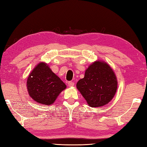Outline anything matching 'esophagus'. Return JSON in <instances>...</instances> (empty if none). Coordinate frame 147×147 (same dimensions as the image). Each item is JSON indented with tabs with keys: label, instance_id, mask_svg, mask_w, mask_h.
Instances as JSON below:
<instances>
[{
	"label": "esophagus",
	"instance_id": "34e87169",
	"mask_svg": "<svg viewBox=\"0 0 147 147\" xmlns=\"http://www.w3.org/2000/svg\"><path fill=\"white\" fill-rule=\"evenodd\" d=\"M74 85V83L73 82H68V86H73Z\"/></svg>",
	"mask_w": 147,
	"mask_h": 147
}]
</instances>
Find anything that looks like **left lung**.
I'll list each match as a JSON object with an SVG mask.
<instances>
[{"label": "left lung", "instance_id": "1", "mask_svg": "<svg viewBox=\"0 0 147 147\" xmlns=\"http://www.w3.org/2000/svg\"><path fill=\"white\" fill-rule=\"evenodd\" d=\"M76 87L90 107H101L113 98L117 91V80L110 65L97 61L89 65Z\"/></svg>", "mask_w": 147, "mask_h": 147}]
</instances>
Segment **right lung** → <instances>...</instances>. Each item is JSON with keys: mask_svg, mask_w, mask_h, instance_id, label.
Instances as JSON below:
<instances>
[{"mask_svg": "<svg viewBox=\"0 0 147 147\" xmlns=\"http://www.w3.org/2000/svg\"><path fill=\"white\" fill-rule=\"evenodd\" d=\"M30 96L38 104H52L66 85L53 73L45 62H40L33 69L27 80Z\"/></svg>", "mask_w": 147, "mask_h": 147, "instance_id": "right-lung-1", "label": "right lung"}]
</instances>
